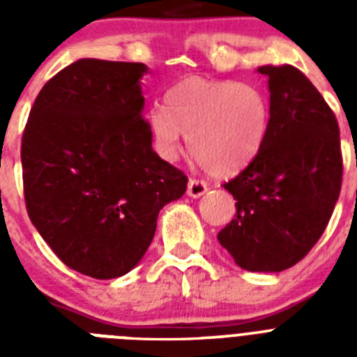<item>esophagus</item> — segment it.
<instances>
[{"mask_svg":"<svg viewBox=\"0 0 357 357\" xmlns=\"http://www.w3.org/2000/svg\"><path fill=\"white\" fill-rule=\"evenodd\" d=\"M207 183L206 181H202V179H189V185H187V195L190 198H200L207 192Z\"/></svg>","mask_w":357,"mask_h":357,"instance_id":"esophagus-1","label":"esophagus"}]
</instances>
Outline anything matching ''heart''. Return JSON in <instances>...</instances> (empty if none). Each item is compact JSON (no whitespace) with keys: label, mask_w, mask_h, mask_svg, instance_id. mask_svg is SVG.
<instances>
[{"label":"heart","mask_w":357,"mask_h":357,"mask_svg":"<svg viewBox=\"0 0 357 357\" xmlns=\"http://www.w3.org/2000/svg\"><path fill=\"white\" fill-rule=\"evenodd\" d=\"M271 128L265 92L252 83L190 75L167 92V107L148 113L151 146L162 161H178L187 137L206 172L234 176L254 161Z\"/></svg>","instance_id":"heart-1"}]
</instances>
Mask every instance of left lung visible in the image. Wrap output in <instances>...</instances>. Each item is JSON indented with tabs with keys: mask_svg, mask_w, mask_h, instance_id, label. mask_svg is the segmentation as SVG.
<instances>
[{
	"mask_svg": "<svg viewBox=\"0 0 357 357\" xmlns=\"http://www.w3.org/2000/svg\"><path fill=\"white\" fill-rule=\"evenodd\" d=\"M257 72L268 77L271 128L254 161L224 183L237 215L217 237L244 271L282 272L324 234L343 159L335 114L313 83L291 64Z\"/></svg>",
	"mask_w": 357,
	"mask_h": 357,
	"instance_id": "left-lung-1",
	"label": "left lung"
}]
</instances>
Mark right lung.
Segmentation results:
<instances>
[{
	"mask_svg": "<svg viewBox=\"0 0 357 357\" xmlns=\"http://www.w3.org/2000/svg\"><path fill=\"white\" fill-rule=\"evenodd\" d=\"M142 63L79 59L42 86L22 139L25 206L64 265L113 280L139 265L187 176L151 148Z\"/></svg>",
	"mask_w": 357,
	"mask_h": 357,
	"instance_id": "right-lung-1",
	"label": "right lung"
}]
</instances>
